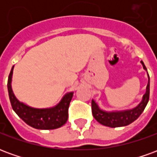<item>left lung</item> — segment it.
I'll list each match as a JSON object with an SVG mask.
<instances>
[{"label":"left lung","mask_w":157,"mask_h":157,"mask_svg":"<svg viewBox=\"0 0 157 157\" xmlns=\"http://www.w3.org/2000/svg\"><path fill=\"white\" fill-rule=\"evenodd\" d=\"M143 65V68L147 71V69L144 65L143 61H140ZM148 83L146 86V91L143 95L141 102L139 103L135 108L128 110H123V111H112V112H107L99 108L98 103L92 99V115L95 118L97 121L100 123L101 124L105 125L111 128L116 127H123L131 124L136 120L141 114L145 107L147 105L150 98V76L148 72Z\"/></svg>","instance_id":"left-lung-1"}]
</instances>
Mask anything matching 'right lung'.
I'll use <instances>...</instances> for the list:
<instances>
[{"label":"right lung","instance_id":"1","mask_svg":"<svg viewBox=\"0 0 157 157\" xmlns=\"http://www.w3.org/2000/svg\"><path fill=\"white\" fill-rule=\"evenodd\" d=\"M12 66L9 74L7 89L12 109L27 124L38 129H55L64 125L68 119V109L73 97V92L66 93L60 102L55 107L49 109H35L26 105L17 98L12 88V79L13 73Z\"/></svg>","mask_w":157,"mask_h":157}]
</instances>
